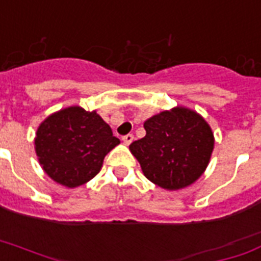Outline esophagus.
I'll return each instance as SVG.
<instances>
[{
  "label": "esophagus",
  "instance_id": "esophagus-1",
  "mask_svg": "<svg viewBox=\"0 0 261 261\" xmlns=\"http://www.w3.org/2000/svg\"><path fill=\"white\" fill-rule=\"evenodd\" d=\"M133 139H135V137H133V135H130V133H129V135H125V136L122 137V141H124L126 145H129L133 141Z\"/></svg>",
  "mask_w": 261,
  "mask_h": 261
}]
</instances>
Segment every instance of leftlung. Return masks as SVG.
Instances as JSON below:
<instances>
[{"label": "left lung", "mask_w": 261, "mask_h": 261, "mask_svg": "<svg viewBox=\"0 0 261 261\" xmlns=\"http://www.w3.org/2000/svg\"><path fill=\"white\" fill-rule=\"evenodd\" d=\"M144 129L145 136L129 149L151 182L177 191L195 182L207 169L215 140L200 114L178 106L148 118Z\"/></svg>", "instance_id": "left-lung-1"}]
</instances>
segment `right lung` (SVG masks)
<instances>
[{
	"label": "right lung",
	"instance_id": "obj_1",
	"mask_svg": "<svg viewBox=\"0 0 261 261\" xmlns=\"http://www.w3.org/2000/svg\"><path fill=\"white\" fill-rule=\"evenodd\" d=\"M120 139L96 112L70 106L39 125L35 152L44 173L64 187L88 182L100 171L103 159Z\"/></svg>",
	"mask_w": 261,
	"mask_h": 261
}]
</instances>
